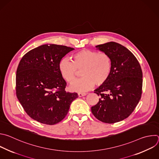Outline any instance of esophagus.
Segmentation results:
<instances>
[{"label": "esophagus", "mask_w": 159, "mask_h": 159, "mask_svg": "<svg viewBox=\"0 0 159 159\" xmlns=\"http://www.w3.org/2000/svg\"><path fill=\"white\" fill-rule=\"evenodd\" d=\"M86 94V93H78V96H79L80 97H81L85 96Z\"/></svg>", "instance_id": "1"}]
</instances>
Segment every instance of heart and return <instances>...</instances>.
I'll use <instances>...</instances> for the list:
<instances>
[{"mask_svg":"<svg viewBox=\"0 0 159 159\" xmlns=\"http://www.w3.org/2000/svg\"><path fill=\"white\" fill-rule=\"evenodd\" d=\"M73 61L62 59L58 64L61 77L67 82H71L81 70L82 78L73 81L71 90L84 92L92 88L94 84L101 86L109 79L112 71V59L107 52L84 49L72 56Z\"/></svg>","mask_w":159,"mask_h":159,"instance_id":"b5f03b06","label":"heart"}]
</instances>
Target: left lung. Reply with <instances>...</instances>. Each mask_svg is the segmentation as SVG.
Returning <instances> with one entry per match:
<instances>
[{"label":"left lung","instance_id":"obj_1","mask_svg":"<svg viewBox=\"0 0 159 159\" xmlns=\"http://www.w3.org/2000/svg\"><path fill=\"white\" fill-rule=\"evenodd\" d=\"M112 59V71L108 81L94 90L100 97L91 107L93 115L106 123L128 118L138 105L142 93V71L135 56L125 46L110 42L96 46Z\"/></svg>","mask_w":159,"mask_h":159}]
</instances>
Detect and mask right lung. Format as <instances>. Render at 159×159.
I'll return each mask as SVG.
<instances>
[{"mask_svg":"<svg viewBox=\"0 0 159 159\" xmlns=\"http://www.w3.org/2000/svg\"><path fill=\"white\" fill-rule=\"evenodd\" d=\"M74 49L44 44L25 54L16 71V96L26 113L40 123L52 125L64 119L76 93L67 85L58 70L61 59Z\"/></svg>","mask_w":159,"mask_h":159,"instance_id":"obj_1","label":"right lung"}]
</instances>
